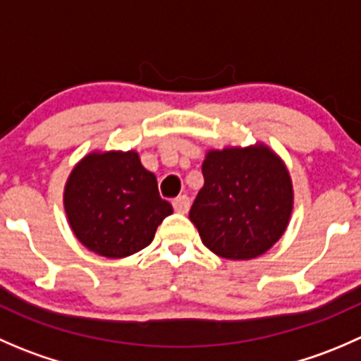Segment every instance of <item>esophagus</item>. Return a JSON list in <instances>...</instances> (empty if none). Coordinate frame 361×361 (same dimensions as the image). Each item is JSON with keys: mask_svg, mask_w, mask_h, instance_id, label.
<instances>
[{"mask_svg": "<svg viewBox=\"0 0 361 361\" xmlns=\"http://www.w3.org/2000/svg\"><path fill=\"white\" fill-rule=\"evenodd\" d=\"M173 206L176 213H187L188 207H190V199H188V195H178L173 201Z\"/></svg>", "mask_w": 361, "mask_h": 361, "instance_id": "1", "label": "esophagus"}]
</instances>
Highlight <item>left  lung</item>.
I'll list each match as a JSON object with an SVG mask.
<instances>
[{
	"instance_id": "8db88e82",
	"label": "left lung",
	"mask_w": 361,
	"mask_h": 361,
	"mask_svg": "<svg viewBox=\"0 0 361 361\" xmlns=\"http://www.w3.org/2000/svg\"><path fill=\"white\" fill-rule=\"evenodd\" d=\"M202 176L188 216L206 248L228 260H250L279 241L292 214L293 190L274 152L264 145L211 150Z\"/></svg>"
}]
</instances>
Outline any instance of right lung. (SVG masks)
I'll return each mask as SVG.
<instances>
[{
	"label": "right lung",
	"mask_w": 361,
	"mask_h": 361,
	"mask_svg": "<svg viewBox=\"0 0 361 361\" xmlns=\"http://www.w3.org/2000/svg\"><path fill=\"white\" fill-rule=\"evenodd\" d=\"M69 225L83 246L108 258L147 248L173 206L160 197L157 178L136 152L87 155L64 190Z\"/></svg>",
	"instance_id": "right-lung-1"
}]
</instances>
